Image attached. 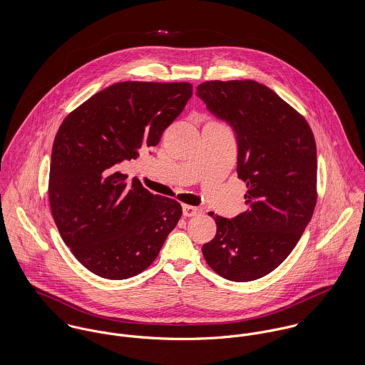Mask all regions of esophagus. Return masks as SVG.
<instances>
[{"mask_svg":"<svg viewBox=\"0 0 365 365\" xmlns=\"http://www.w3.org/2000/svg\"><path fill=\"white\" fill-rule=\"evenodd\" d=\"M202 210L197 207H191V205H182V215L185 217H191V216H197L200 215Z\"/></svg>","mask_w":365,"mask_h":365,"instance_id":"34e87169","label":"esophagus"}]
</instances>
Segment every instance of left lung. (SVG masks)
<instances>
[{"label":"left lung","mask_w":365,"mask_h":365,"mask_svg":"<svg viewBox=\"0 0 365 365\" xmlns=\"http://www.w3.org/2000/svg\"><path fill=\"white\" fill-rule=\"evenodd\" d=\"M197 97L226 122L237 142V177L246 182L247 209L213 216L217 230L202 246L220 277L247 282L275 269L294 250L316 205V143L292 106L252 80L207 81Z\"/></svg>","instance_id":"obj_1"}]
</instances>
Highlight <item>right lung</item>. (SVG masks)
Returning <instances> with one entry per match:
<instances>
[{
    "label": "right lung",
    "instance_id": "add662e5",
    "mask_svg": "<svg viewBox=\"0 0 365 365\" xmlns=\"http://www.w3.org/2000/svg\"><path fill=\"white\" fill-rule=\"evenodd\" d=\"M192 96L188 83H116L61 123L52 149L49 201L58 233L87 269L126 279L157 257L182 208L119 168L156 146Z\"/></svg>",
    "mask_w": 365,
    "mask_h": 365
}]
</instances>
